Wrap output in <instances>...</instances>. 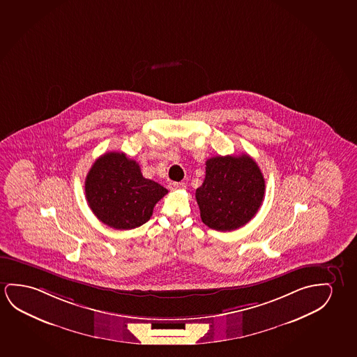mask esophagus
I'll list each match as a JSON object with an SVG mask.
<instances>
[{"label": "esophagus", "instance_id": "1", "mask_svg": "<svg viewBox=\"0 0 357 357\" xmlns=\"http://www.w3.org/2000/svg\"><path fill=\"white\" fill-rule=\"evenodd\" d=\"M185 183H182V182H170L169 183V188H170L171 191H178V190H183L185 188Z\"/></svg>", "mask_w": 357, "mask_h": 357}]
</instances>
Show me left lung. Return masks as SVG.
Segmentation results:
<instances>
[{
    "label": "left lung",
    "mask_w": 357,
    "mask_h": 357,
    "mask_svg": "<svg viewBox=\"0 0 357 357\" xmlns=\"http://www.w3.org/2000/svg\"><path fill=\"white\" fill-rule=\"evenodd\" d=\"M265 178L248 154L214 156L206 161V177L196 190L203 223L230 231L249 223L260 208Z\"/></svg>",
    "instance_id": "left-lung-1"
}]
</instances>
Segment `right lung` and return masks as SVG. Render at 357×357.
I'll list each match as a JSON object with an SVG mask.
<instances>
[{
	"label": "right lung",
	"mask_w": 357,
	"mask_h": 357,
	"mask_svg": "<svg viewBox=\"0 0 357 357\" xmlns=\"http://www.w3.org/2000/svg\"><path fill=\"white\" fill-rule=\"evenodd\" d=\"M86 199L93 214L111 228H138L153 215L165 187L145 178L135 160L109 151L93 162L85 181Z\"/></svg>",
	"instance_id": "right-lung-1"
}]
</instances>
